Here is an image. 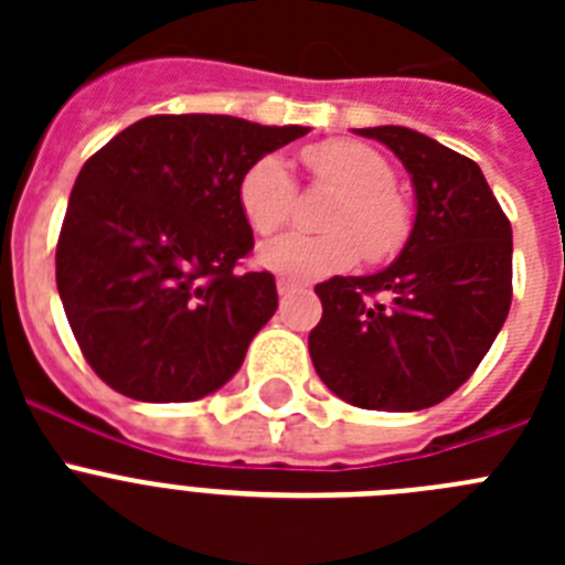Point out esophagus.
Returning <instances> with one entry per match:
<instances>
[{"label":"esophagus","instance_id":"1","mask_svg":"<svg viewBox=\"0 0 565 565\" xmlns=\"http://www.w3.org/2000/svg\"><path fill=\"white\" fill-rule=\"evenodd\" d=\"M277 291H279V297H291V294L299 291V286L288 282V279H277Z\"/></svg>","mask_w":565,"mask_h":565}]
</instances>
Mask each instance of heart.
I'll return each instance as SVG.
<instances>
[{"label":"heart","mask_w":565,"mask_h":565,"mask_svg":"<svg viewBox=\"0 0 565 565\" xmlns=\"http://www.w3.org/2000/svg\"><path fill=\"white\" fill-rule=\"evenodd\" d=\"M313 181L333 189L339 201L326 217L331 234H288L259 248L263 266L294 279H317L353 266L396 257L413 232V212L396 192V172L376 149L356 141H326L306 149ZM239 212L248 226L271 237L291 221L297 186L279 154H263L243 172Z\"/></svg>","instance_id":"heart-1"}]
</instances>
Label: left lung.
<instances>
[{
  "instance_id": "obj_1",
  "label": "left lung",
  "mask_w": 565,
  "mask_h": 565,
  "mask_svg": "<svg viewBox=\"0 0 565 565\" xmlns=\"http://www.w3.org/2000/svg\"><path fill=\"white\" fill-rule=\"evenodd\" d=\"M396 152L416 223L393 266L313 291L308 337L319 379L353 407L411 413L461 387L512 306V226L476 161L407 127L356 129Z\"/></svg>"
}]
</instances>
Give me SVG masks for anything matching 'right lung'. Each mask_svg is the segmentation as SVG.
Segmentation results:
<instances>
[{"label": "right lung", "mask_w": 565, "mask_h": 565, "mask_svg": "<svg viewBox=\"0 0 565 565\" xmlns=\"http://www.w3.org/2000/svg\"><path fill=\"white\" fill-rule=\"evenodd\" d=\"M308 127L149 115L104 143L70 192L56 286L98 379L138 402H194L228 382L277 311L239 178Z\"/></svg>", "instance_id": "add662e5"}]
</instances>
